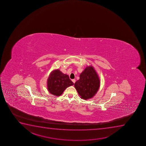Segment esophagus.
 <instances>
[{"mask_svg":"<svg viewBox=\"0 0 146 146\" xmlns=\"http://www.w3.org/2000/svg\"><path fill=\"white\" fill-rule=\"evenodd\" d=\"M72 82H73V83H74L75 84V82H76V80L75 79H73L72 80Z\"/></svg>","mask_w":146,"mask_h":146,"instance_id":"1","label":"esophagus"}]
</instances>
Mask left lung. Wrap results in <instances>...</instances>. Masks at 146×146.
<instances>
[{
  "label": "left lung",
  "instance_id": "8db88e82",
  "mask_svg": "<svg viewBox=\"0 0 146 146\" xmlns=\"http://www.w3.org/2000/svg\"><path fill=\"white\" fill-rule=\"evenodd\" d=\"M100 86V81L96 70L92 66L86 67L80 75V79L74 84L79 95L82 99L94 97Z\"/></svg>",
  "mask_w": 146,
  "mask_h": 146
}]
</instances>
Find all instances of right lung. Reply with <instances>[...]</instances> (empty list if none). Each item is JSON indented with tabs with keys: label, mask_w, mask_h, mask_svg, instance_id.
I'll use <instances>...</instances> for the list:
<instances>
[{
	"label": "right lung",
	"mask_w": 146,
	"mask_h": 146,
	"mask_svg": "<svg viewBox=\"0 0 146 146\" xmlns=\"http://www.w3.org/2000/svg\"><path fill=\"white\" fill-rule=\"evenodd\" d=\"M48 91L55 96H60L66 88L73 86L68 76L62 73L58 69L52 71L48 77L47 82Z\"/></svg>",
	"instance_id": "1"
}]
</instances>
